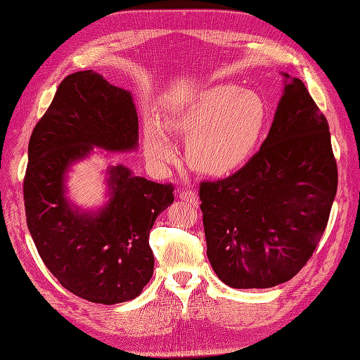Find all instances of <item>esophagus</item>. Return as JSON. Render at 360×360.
Segmentation results:
<instances>
[{"instance_id":"34e87169","label":"esophagus","mask_w":360,"mask_h":360,"mask_svg":"<svg viewBox=\"0 0 360 360\" xmlns=\"http://www.w3.org/2000/svg\"><path fill=\"white\" fill-rule=\"evenodd\" d=\"M179 198L184 200V201L191 202V205H194V206L198 205V197H197V194L193 190H182L179 193Z\"/></svg>"}]
</instances>
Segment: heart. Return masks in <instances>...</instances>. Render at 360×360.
Returning <instances> with one entry per match:
<instances>
[{
  "label": "heart",
  "mask_w": 360,
  "mask_h": 360,
  "mask_svg": "<svg viewBox=\"0 0 360 360\" xmlns=\"http://www.w3.org/2000/svg\"><path fill=\"white\" fill-rule=\"evenodd\" d=\"M268 104L256 91L214 85L169 107L162 126L167 132L190 136L186 162L206 175H224L244 165L256 151L268 124ZM154 119L144 124V150L154 167L166 169L175 148Z\"/></svg>",
  "instance_id": "obj_1"
}]
</instances>
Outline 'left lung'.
Instances as JSON below:
<instances>
[{"label":"left lung","instance_id":"1","mask_svg":"<svg viewBox=\"0 0 360 360\" xmlns=\"http://www.w3.org/2000/svg\"><path fill=\"white\" fill-rule=\"evenodd\" d=\"M283 76V97L260 150L232 176L200 184L207 257L232 288H271L299 274L337 193L328 122L304 84Z\"/></svg>","mask_w":360,"mask_h":360}]
</instances>
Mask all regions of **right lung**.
Instances as JSON below:
<instances>
[{"label": "right lung", "mask_w": 360, "mask_h": 360, "mask_svg": "<svg viewBox=\"0 0 360 360\" xmlns=\"http://www.w3.org/2000/svg\"><path fill=\"white\" fill-rule=\"evenodd\" d=\"M94 147H138L132 94L92 70L69 75L30 135L23 181L26 222L45 266L70 292L92 303L135 299L154 269L150 231L174 202L172 184L135 176L123 165L105 170L107 201L82 210L70 201L68 174Z\"/></svg>", "instance_id": "add662e5"}]
</instances>
